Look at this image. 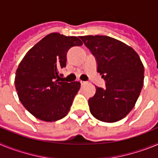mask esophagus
Listing matches in <instances>:
<instances>
[{
  "label": "esophagus",
  "mask_w": 158,
  "mask_h": 158,
  "mask_svg": "<svg viewBox=\"0 0 158 158\" xmlns=\"http://www.w3.org/2000/svg\"><path fill=\"white\" fill-rule=\"evenodd\" d=\"M81 85H86L87 84V81H81Z\"/></svg>",
  "instance_id": "esophagus-1"
}]
</instances>
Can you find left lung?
I'll return each mask as SVG.
<instances>
[{
    "label": "left lung",
    "instance_id": "8db88e82",
    "mask_svg": "<svg viewBox=\"0 0 158 158\" xmlns=\"http://www.w3.org/2000/svg\"><path fill=\"white\" fill-rule=\"evenodd\" d=\"M97 61V72L106 81L96 86L89 100L92 115L98 120L115 123L133 109L144 83V65L139 54L126 43L105 35L81 36Z\"/></svg>",
    "mask_w": 158,
    "mask_h": 158
}]
</instances>
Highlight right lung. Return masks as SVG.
<instances>
[{
  "label": "right lung",
  "mask_w": 158,
  "mask_h": 158,
  "mask_svg": "<svg viewBox=\"0 0 158 158\" xmlns=\"http://www.w3.org/2000/svg\"><path fill=\"white\" fill-rule=\"evenodd\" d=\"M82 44L76 36L51 33L31 47L19 64L15 77L18 97L35 118L54 122L68 114L81 83L59 81L58 74L66 65L67 51Z\"/></svg>",
  "instance_id": "1"
}]
</instances>
